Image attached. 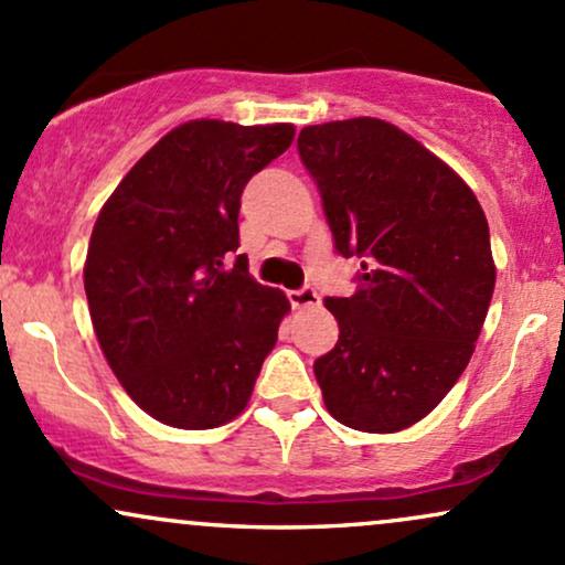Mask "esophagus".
Returning <instances> with one entry per match:
<instances>
[{
	"label": "esophagus",
	"mask_w": 565,
	"mask_h": 565,
	"mask_svg": "<svg viewBox=\"0 0 565 565\" xmlns=\"http://www.w3.org/2000/svg\"><path fill=\"white\" fill-rule=\"evenodd\" d=\"M288 298H290V303H294L296 309H311V307H320V294H317L315 288H298V290H290L288 294Z\"/></svg>",
	"instance_id": "esophagus-1"
}]
</instances>
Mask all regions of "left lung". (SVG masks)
I'll return each mask as SVG.
<instances>
[{"label":"left lung","mask_w":565,"mask_h":565,"mask_svg":"<svg viewBox=\"0 0 565 565\" xmlns=\"http://www.w3.org/2000/svg\"><path fill=\"white\" fill-rule=\"evenodd\" d=\"M298 156L320 190L356 290L328 296L338 343L315 362L328 413L367 434L415 426L468 367L494 294L489 224L473 190L381 118L303 126Z\"/></svg>","instance_id":"1"}]
</instances>
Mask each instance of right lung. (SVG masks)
I'll use <instances>...</instances> for the list:
<instances>
[{"label":"right lung","mask_w":565,"mask_h":565,"mask_svg":"<svg viewBox=\"0 0 565 565\" xmlns=\"http://www.w3.org/2000/svg\"><path fill=\"white\" fill-rule=\"evenodd\" d=\"M290 124L188 121L121 179L92 230L84 290L105 360L150 417L203 430L245 409L277 328L280 290L248 275L241 195L294 142Z\"/></svg>","instance_id":"obj_1"}]
</instances>
